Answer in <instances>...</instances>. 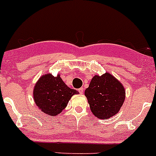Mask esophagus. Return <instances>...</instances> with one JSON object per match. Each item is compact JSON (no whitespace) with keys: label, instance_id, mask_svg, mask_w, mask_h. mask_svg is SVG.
Listing matches in <instances>:
<instances>
[{"label":"esophagus","instance_id":"esophagus-1","mask_svg":"<svg viewBox=\"0 0 156 156\" xmlns=\"http://www.w3.org/2000/svg\"><path fill=\"white\" fill-rule=\"evenodd\" d=\"M78 91L80 92V94H82L83 93V91H84V89H83V88H80V89H79Z\"/></svg>","mask_w":156,"mask_h":156}]
</instances>
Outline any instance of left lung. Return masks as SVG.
<instances>
[{"mask_svg": "<svg viewBox=\"0 0 156 156\" xmlns=\"http://www.w3.org/2000/svg\"><path fill=\"white\" fill-rule=\"evenodd\" d=\"M85 95L93 115L107 119L119 113L126 99V89L121 82L106 72L93 76Z\"/></svg>", "mask_w": 156, "mask_h": 156, "instance_id": "obj_1", "label": "left lung"}]
</instances>
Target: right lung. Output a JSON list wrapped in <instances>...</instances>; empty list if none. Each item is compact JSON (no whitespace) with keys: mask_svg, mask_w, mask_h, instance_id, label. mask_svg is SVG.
Listing matches in <instances>:
<instances>
[{"mask_svg":"<svg viewBox=\"0 0 156 156\" xmlns=\"http://www.w3.org/2000/svg\"><path fill=\"white\" fill-rule=\"evenodd\" d=\"M79 92L64 83L60 74L52 76L43 74L35 84L33 97L36 105L43 113L49 115H57L67 107L69 101Z\"/></svg>","mask_w":156,"mask_h":156,"instance_id":"add662e5","label":"right lung"}]
</instances>
